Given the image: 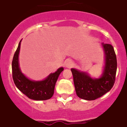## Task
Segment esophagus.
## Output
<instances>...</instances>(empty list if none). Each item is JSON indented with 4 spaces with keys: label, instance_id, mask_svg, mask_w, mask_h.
<instances>
[{
    "label": "esophagus",
    "instance_id": "1",
    "mask_svg": "<svg viewBox=\"0 0 127 127\" xmlns=\"http://www.w3.org/2000/svg\"><path fill=\"white\" fill-rule=\"evenodd\" d=\"M73 63L71 59H66L64 63L65 66L66 68H71L73 66Z\"/></svg>",
    "mask_w": 127,
    "mask_h": 127
}]
</instances>
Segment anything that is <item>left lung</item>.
<instances>
[{
  "label": "left lung",
  "instance_id": "1",
  "mask_svg": "<svg viewBox=\"0 0 127 127\" xmlns=\"http://www.w3.org/2000/svg\"><path fill=\"white\" fill-rule=\"evenodd\" d=\"M102 46L105 54V64L99 78L91 77L86 72L71 69L76 95L82 99L92 100L100 97L109 92L115 83L117 69L115 50L111 44L102 43Z\"/></svg>",
  "mask_w": 127,
  "mask_h": 127
}]
</instances>
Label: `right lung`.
Returning a JSON list of instances; mask_svg holds the SVG:
<instances>
[{
	"instance_id": "obj_1",
	"label": "right lung",
	"mask_w": 127,
	"mask_h": 127,
	"mask_svg": "<svg viewBox=\"0 0 127 127\" xmlns=\"http://www.w3.org/2000/svg\"><path fill=\"white\" fill-rule=\"evenodd\" d=\"M20 40L12 62V78L19 91L33 100H44L51 99L54 94V87L58 77L64 70L59 68L55 73H51L42 81L31 80L21 72L19 64V54L21 46Z\"/></svg>"
}]
</instances>
